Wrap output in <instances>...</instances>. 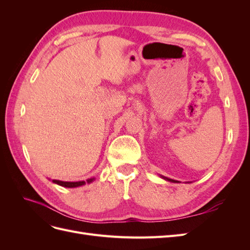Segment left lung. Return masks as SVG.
Here are the masks:
<instances>
[{
    "label": "left lung",
    "instance_id": "8db88e82",
    "mask_svg": "<svg viewBox=\"0 0 250 250\" xmlns=\"http://www.w3.org/2000/svg\"><path fill=\"white\" fill-rule=\"evenodd\" d=\"M163 179H165V180H167V181H170V183H174V184H177V183H179L178 180H174V179H171V178H168V177H165V176H163V175H160Z\"/></svg>",
    "mask_w": 250,
    "mask_h": 250
}]
</instances>
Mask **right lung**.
<instances>
[{"mask_svg": "<svg viewBox=\"0 0 250 250\" xmlns=\"http://www.w3.org/2000/svg\"><path fill=\"white\" fill-rule=\"evenodd\" d=\"M94 180H95V178L93 177V178L86 179V181H84V180H81V181H62V180H58V179H53L52 181L54 184H56L58 186L64 187V188H78V187H81V186H84L85 184L93 183Z\"/></svg>", "mask_w": 250, "mask_h": 250, "instance_id": "right-lung-1", "label": "right lung"}]
</instances>
